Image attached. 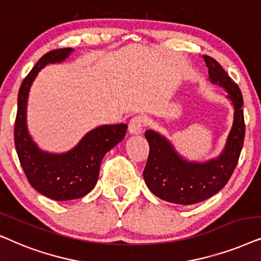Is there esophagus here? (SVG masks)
<instances>
[{
	"mask_svg": "<svg viewBox=\"0 0 261 261\" xmlns=\"http://www.w3.org/2000/svg\"><path fill=\"white\" fill-rule=\"evenodd\" d=\"M144 125H145L144 117L135 116V117L131 118L130 123H128V131H130V134L138 135V134L142 133Z\"/></svg>",
	"mask_w": 261,
	"mask_h": 261,
	"instance_id": "1",
	"label": "esophagus"
}]
</instances>
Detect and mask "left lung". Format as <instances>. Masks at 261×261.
Instances as JSON below:
<instances>
[{"mask_svg": "<svg viewBox=\"0 0 261 261\" xmlns=\"http://www.w3.org/2000/svg\"><path fill=\"white\" fill-rule=\"evenodd\" d=\"M203 57L211 82L227 89L235 109L234 123L223 152L205 163L187 162L165 137L152 130L145 131L149 156L143 171L144 181L155 196L180 205L199 203L223 189L238 165L244 145L246 125L241 90L216 60L210 56Z\"/></svg>", "mask_w": 261, "mask_h": 261, "instance_id": "left-lung-1", "label": "left lung"}]
</instances>
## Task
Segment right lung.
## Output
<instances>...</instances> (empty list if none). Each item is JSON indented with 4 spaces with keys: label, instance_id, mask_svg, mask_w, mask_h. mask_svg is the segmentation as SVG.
Here are the masks:
<instances>
[{
    "label": "right lung",
    "instance_id": "obj_1",
    "mask_svg": "<svg viewBox=\"0 0 261 261\" xmlns=\"http://www.w3.org/2000/svg\"><path fill=\"white\" fill-rule=\"evenodd\" d=\"M71 51V47L48 51L23 79L17 95V112L14 125V143L27 180L38 192L58 201L82 198L94 189L102 158L123 140L127 128L126 124L96 127L65 154L44 152L32 141L26 126L30 87L40 69L48 63L64 61Z\"/></svg>",
    "mask_w": 261,
    "mask_h": 261
}]
</instances>
